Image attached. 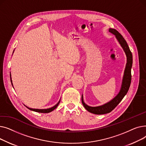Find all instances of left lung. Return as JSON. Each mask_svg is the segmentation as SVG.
I'll list each match as a JSON object with an SVG mask.
<instances>
[{
	"instance_id": "8db88e82",
	"label": "left lung",
	"mask_w": 146,
	"mask_h": 146,
	"mask_svg": "<svg viewBox=\"0 0 146 146\" xmlns=\"http://www.w3.org/2000/svg\"><path fill=\"white\" fill-rule=\"evenodd\" d=\"M109 32L115 36L117 41L125 52L127 57V63L124 73L123 78H122L120 90L117 96H115V98H113L111 101L101 106H90L86 105L84 102L83 95H82V102L83 106L85 107V108L89 112L97 115L109 113L115 108L128 92L131 81V68L133 64L132 53L129 50L126 41L119 32H118L116 29L113 28H110Z\"/></svg>"
}]
</instances>
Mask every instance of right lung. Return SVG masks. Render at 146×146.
Returning a JSON list of instances; mask_svg holds the SVG:
<instances>
[{"instance_id": "right-lung-1", "label": "right lung", "mask_w": 146, "mask_h": 146, "mask_svg": "<svg viewBox=\"0 0 146 146\" xmlns=\"http://www.w3.org/2000/svg\"><path fill=\"white\" fill-rule=\"evenodd\" d=\"M13 52H14V50L13 51ZM10 78H11V83H12V85L13 86V83H12V78H11V73H10ZM60 101H58V102L56 105H55L54 106L51 107V108H48V109H34V108H29V107H28V106H27L25 105V106L27 107L28 109L31 110L33 111H35V112H41V113H48V112H50L52 111L53 110H54L57 108V106L58 105V104H60Z\"/></svg>"}]
</instances>
